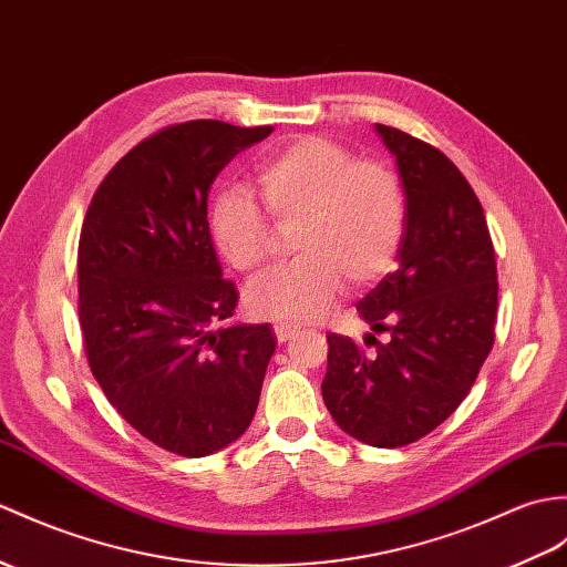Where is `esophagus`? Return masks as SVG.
<instances>
[{"label": "esophagus", "mask_w": 567, "mask_h": 567, "mask_svg": "<svg viewBox=\"0 0 567 567\" xmlns=\"http://www.w3.org/2000/svg\"><path fill=\"white\" fill-rule=\"evenodd\" d=\"M299 333V328L292 323H275V338L280 340V343H287V340H292Z\"/></svg>", "instance_id": "obj_1"}]
</instances>
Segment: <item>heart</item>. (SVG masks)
Wrapping results in <instances>:
<instances>
[{"mask_svg": "<svg viewBox=\"0 0 567 567\" xmlns=\"http://www.w3.org/2000/svg\"><path fill=\"white\" fill-rule=\"evenodd\" d=\"M262 205L278 224L297 221L287 268L256 280L248 311L282 323L316 321L340 289L384 278L399 258L408 197L389 164L358 159L333 140L305 135L268 154L254 171ZM244 188L224 186L209 200V231L231 268L258 272L272 254V227Z\"/></svg>", "mask_w": 567, "mask_h": 567, "instance_id": "b5f03b06", "label": "heart"}]
</instances>
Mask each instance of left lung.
<instances>
[{
	"label": "left lung",
	"mask_w": 567,
	"mask_h": 567,
	"mask_svg": "<svg viewBox=\"0 0 567 567\" xmlns=\"http://www.w3.org/2000/svg\"><path fill=\"white\" fill-rule=\"evenodd\" d=\"M408 197L399 270L358 311L386 343L364 350L328 333L323 401L340 430L393 450L442 425L476 381L495 343L497 266L476 193L452 159L403 130L377 125Z\"/></svg>",
	"instance_id": "left-lung-1"
}]
</instances>
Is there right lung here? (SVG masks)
Masks as SVG:
<instances>
[{"label":"right lung","mask_w":567,"mask_h":567,"mask_svg":"<svg viewBox=\"0 0 567 567\" xmlns=\"http://www.w3.org/2000/svg\"><path fill=\"white\" fill-rule=\"evenodd\" d=\"M270 133L168 125L105 174L82 224L76 307L91 374L142 437L178 456L241 437L275 352L268 323H229L239 292L207 221L219 171Z\"/></svg>","instance_id":"right-lung-1"}]
</instances>
